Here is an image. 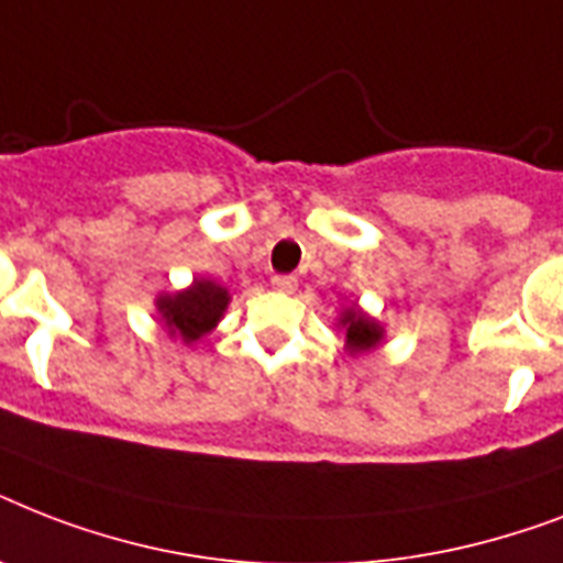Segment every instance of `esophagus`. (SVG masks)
I'll return each mask as SVG.
<instances>
[{
  "label": "esophagus",
  "mask_w": 563,
  "mask_h": 563,
  "mask_svg": "<svg viewBox=\"0 0 563 563\" xmlns=\"http://www.w3.org/2000/svg\"><path fill=\"white\" fill-rule=\"evenodd\" d=\"M272 286L277 291H286V295H291V291L298 289V280H295L291 274H277V277H272Z\"/></svg>",
  "instance_id": "esophagus-1"
}]
</instances>
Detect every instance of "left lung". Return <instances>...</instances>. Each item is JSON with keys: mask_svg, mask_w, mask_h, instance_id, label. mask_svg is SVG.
I'll return each mask as SVG.
<instances>
[{"mask_svg": "<svg viewBox=\"0 0 563 563\" xmlns=\"http://www.w3.org/2000/svg\"><path fill=\"white\" fill-rule=\"evenodd\" d=\"M339 324L344 330V347L351 353H365L374 351L376 344L383 342V327L376 324L374 318H368L360 307L344 309Z\"/></svg>", "mask_w": 563, "mask_h": 563, "instance_id": "8db88e82", "label": "left lung"}]
</instances>
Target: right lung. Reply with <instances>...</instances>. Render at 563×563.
Segmentation results:
<instances>
[{
	"label": "right lung",
	"mask_w": 563,
	"mask_h": 563,
	"mask_svg": "<svg viewBox=\"0 0 563 563\" xmlns=\"http://www.w3.org/2000/svg\"><path fill=\"white\" fill-rule=\"evenodd\" d=\"M228 303L230 295L224 286L198 277L189 289L175 291V295H161L154 307L161 312L163 324H166L172 339L192 344L219 324Z\"/></svg>",
	"instance_id": "1"
}]
</instances>
